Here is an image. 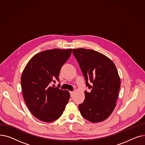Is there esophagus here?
<instances>
[{
  "label": "esophagus",
  "mask_w": 145,
  "mask_h": 145,
  "mask_svg": "<svg viewBox=\"0 0 145 145\" xmlns=\"http://www.w3.org/2000/svg\"><path fill=\"white\" fill-rule=\"evenodd\" d=\"M70 95H71V97H72V96H73V95H74V91H70Z\"/></svg>",
  "instance_id": "34e87169"
}]
</instances>
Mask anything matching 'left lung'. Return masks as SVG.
I'll use <instances>...</instances> for the list:
<instances>
[{
  "label": "left lung",
  "mask_w": 145,
  "mask_h": 145,
  "mask_svg": "<svg viewBox=\"0 0 145 145\" xmlns=\"http://www.w3.org/2000/svg\"><path fill=\"white\" fill-rule=\"evenodd\" d=\"M73 54L77 59L86 80L91 89L85 91V100L79 105L81 115L91 122L103 121L111 115L116 105L121 86V78L114 62L97 51L76 48ZM90 81L91 86L88 83Z\"/></svg>",
  "instance_id": "8db88e82"
}]
</instances>
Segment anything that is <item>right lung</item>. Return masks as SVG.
I'll return each instance as SVG.
<instances>
[{"label":"right lung","instance_id":"add662e5","mask_svg":"<svg viewBox=\"0 0 145 145\" xmlns=\"http://www.w3.org/2000/svg\"><path fill=\"white\" fill-rule=\"evenodd\" d=\"M72 49L45 50L34 56L21 76L25 103L31 113L40 121L51 122L63 114L70 98L69 91L50 86L58 76Z\"/></svg>","mask_w":145,"mask_h":145}]
</instances>
